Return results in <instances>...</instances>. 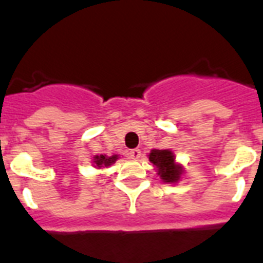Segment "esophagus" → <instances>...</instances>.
Wrapping results in <instances>:
<instances>
[{
    "label": "esophagus",
    "mask_w": 263,
    "mask_h": 263,
    "mask_svg": "<svg viewBox=\"0 0 263 263\" xmlns=\"http://www.w3.org/2000/svg\"><path fill=\"white\" fill-rule=\"evenodd\" d=\"M141 156H142V153H141L140 149H133L132 152H130V157H132V159H138Z\"/></svg>",
    "instance_id": "obj_1"
}]
</instances>
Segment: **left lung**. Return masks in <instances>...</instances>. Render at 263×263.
Returning a JSON list of instances; mask_svg holds the SVG:
<instances>
[{
    "label": "left lung",
    "mask_w": 263,
    "mask_h": 263,
    "mask_svg": "<svg viewBox=\"0 0 263 263\" xmlns=\"http://www.w3.org/2000/svg\"><path fill=\"white\" fill-rule=\"evenodd\" d=\"M149 161L153 163L157 176L165 183H177L182 178L183 166L176 161V156L170 149H153L149 153Z\"/></svg>",
    "instance_id": "1"
}]
</instances>
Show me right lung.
<instances>
[{
    "label": "right lung",
    "mask_w": 263,
    "mask_h": 263,
    "mask_svg": "<svg viewBox=\"0 0 263 263\" xmlns=\"http://www.w3.org/2000/svg\"><path fill=\"white\" fill-rule=\"evenodd\" d=\"M120 158L118 154H113L111 157L106 156V154H100V156H94L93 158V166L96 169H106L113 163H116L117 159Z\"/></svg>",
    "instance_id": "1"
}]
</instances>
